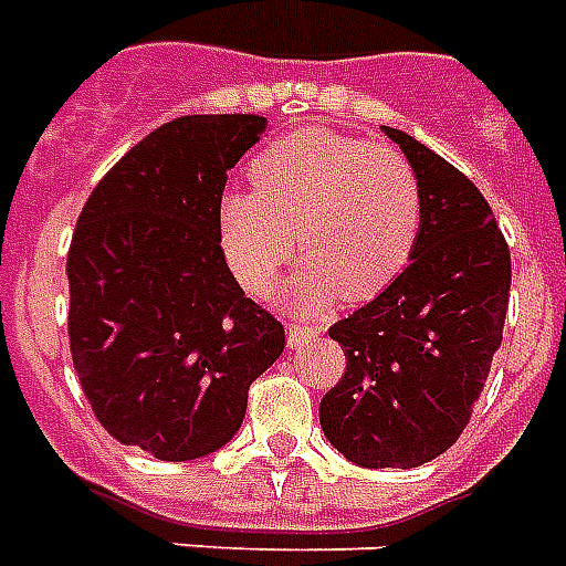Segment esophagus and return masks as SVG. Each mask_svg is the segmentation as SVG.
<instances>
[{"label":"esophagus","mask_w":566,"mask_h":566,"mask_svg":"<svg viewBox=\"0 0 566 566\" xmlns=\"http://www.w3.org/2000/svg\"><path fill=\"white\" fill-rule=\"evenodd\" d=\"M318 334H322V331L310 328V325H301V322H292V325L286 328L289 346H304V343H313V339H318Z\"/></svg>","instance_id":"1"}]
</instances>
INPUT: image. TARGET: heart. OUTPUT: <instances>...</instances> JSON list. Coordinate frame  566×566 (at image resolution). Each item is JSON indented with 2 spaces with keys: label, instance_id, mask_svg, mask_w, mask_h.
I'll return each mask as SVG.
<instances>
[{
  "label": "heart",
  "instance_id": "heart-1",
  "mask_svg": "<svg viewBox=\"0 0 566 566\" xmlns=\"http://www.w3.org/2000/svg\"><path fill=\"white\" fill-rule=\"evenodd\" d=\"M256 190L220 199L218 232L241 286L262 295L298 248L307 253L283 289L292 310L367 301L409 265L423 193L409 157L331 127H304L253 157Z\"/></svg>",
  "mask_w": 566,
  "mask_h": 566
}]
</instances>
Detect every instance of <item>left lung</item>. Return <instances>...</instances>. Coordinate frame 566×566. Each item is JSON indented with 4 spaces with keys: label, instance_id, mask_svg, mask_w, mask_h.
<instances>
[{
    "label": "left lung",
    "instance_id": "8db88e82",
    "mask_svg": "<svg viewBox=\"0 0 566 566\" xmlns=\"http://www.w3.org/2000/svg\"><path fill=\"white\" fill-rule=\"evenodd\" d=\"M423 220L409 265L328 331L346 373L318 402L325 439L360 469H418L460 439L490 376L510 301V250L478 187L397 127Z\"/></svg>",
    "mask_w": 566,
    "mask_h": 566
}]
</instances>
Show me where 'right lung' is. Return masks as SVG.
Returning <instances> with one entry per match:
<instances>
[{"instance_id": "1", "label": "right lung", "mask_w": 566, "mask_h": 566, "mask_svg": "<svg viewBox=\"0 0 566 566\" xmlns=\"http://www.w3.org/2000/svg\"><path fill=\"white\" fill-rule=\"evenodd\" d=\"M268 118L181 116L92 190L67 250L71 358L101 427L155 460L235 439L248 390L283 355L277 318L244 298L220 250L227 172Z\"/></svg>"}]
</instances>
